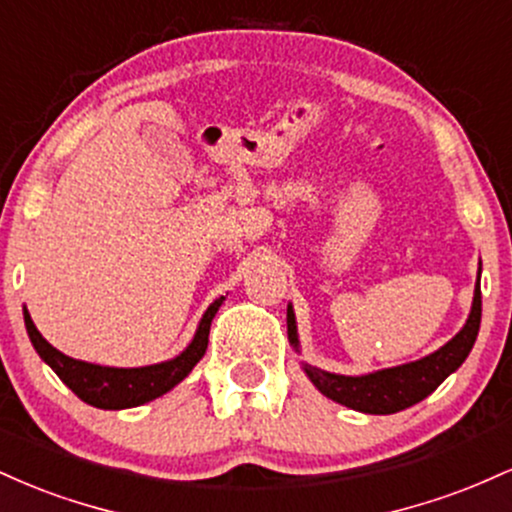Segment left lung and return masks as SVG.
I'll return each instance as SVG.
<instances>
[{
    "mask_svg": "<svg viewBox=\"0 0 512 512\" xmlns=\"http://www.w3.org/2000/svg\"><path fill=\"white\" fill-rule=\"evenodd\" d=\"M481 262H479V276L474 284V298L472 310H469L467 322L448 344L440 346L438 351L428 354L419 361L402 363L395 368L373 370L366 375H339L322 370L310 363H301L305 375L310 378L317 390L332 402L344 404V407L363 411V414H395L411 407V404L421 402L431 395L436 387L455 373L462 366L464 358L469 356L474 342H477L479 325H481ZM286 325H289V342L293 349L301 354V342H298V327H296V313L293 305L289 303L286 308Z\"/></svg>",
    "mask_w": 512,
    "mask_h": 512,
    "instance_id": "left-lung-1",
    "label": "left lung"
}]
</instances>
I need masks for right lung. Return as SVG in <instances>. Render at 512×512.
Here are the masks:
<instances>
[{"mask_svg":"<svg viewBox=\"0 0 512 512\" xmlns=\"http://www.w3.org/2000/svg\"><path fill=\"white\" fill-rule=\"evenodd\" d=\"M223 301H226V296L216 298V301L204 310L195 337H192V342L187 344L178 356L170 358V361H161L154 363V366L142 368H110L98 366V363L76 361V358L57 351L55 346L38 332V327L33 325L31 313H28L26 308H23V322H26V332L28 337H31L33 349L38 351V356L55 370L57 378H60L76 397L84 399L86 404L98 409H129L166 395L168 390H173L175 385L182 383V380L192 373V368L202 361L204 351H207L211 320L219 313Z\"/></svg>","mask_w":512,"mask_h":512,"instance_id":"1","label":"right lung"}]
</instances>
